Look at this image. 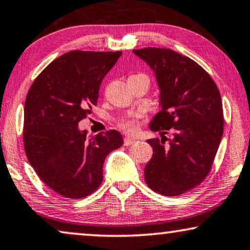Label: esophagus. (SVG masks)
<instances>
[{"label": "esophagus", "instance_id": "esophagus-1", "mask_svg": "<svg viewBox=\"0 0 250 250\" xmlns=\"http://www.w3.org/2000/svg\"><path fill=\"white\" fill-rule=\"evenodd\" d=\"M136 142H137L136 139H133V138H129V137H125V140H124L125 146H131V145H133V144H135Z\"/></svg>", "mask_w": 250, "mask_h": 250}]
</instances>
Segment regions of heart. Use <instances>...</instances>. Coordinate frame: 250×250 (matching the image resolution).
<instances>
[{
	"mask_svg": "<svg viewBox=\"0 0 250 250\" xmlns=\"http://www.w3.org/2000/svg\"><path fill=\"white\" fill-rule=\"evenodd\" d=\"M143 118V114L140 113H133L130 114L128 117L122 118L120 121L118 122L119 128L124 130L125 133H129V135H133L138 131L139 125H140V119Z\"/></svg>",
	"mask_w": 250,
	"mask_h": 250,
	"instance_id": "obj_1",
	"label": "heart"
}]
</instances>
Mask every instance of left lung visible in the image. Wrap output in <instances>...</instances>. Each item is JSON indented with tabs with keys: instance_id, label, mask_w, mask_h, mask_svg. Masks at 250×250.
<instances>
[{
	"instance_id": "obj_1",
	"label": "left lung",
	"mask_w": 250,
	"mask_h": 250,
	"mask_svg": "<svg viewBox=\"0 0 250 250\" xmlns=\"http://www.w3.org/2000/svg\"><path fill=\"white\" fill-rule=\"evenodd\" d=\"M133 53L155 71L160 87L162 110L149 128L172 135L147 140L153 157L145 167V181L161 195H182L202 184L212 168L224 126L220 91L198 63L170 48Z\"/></svg>"
}]
</instances>
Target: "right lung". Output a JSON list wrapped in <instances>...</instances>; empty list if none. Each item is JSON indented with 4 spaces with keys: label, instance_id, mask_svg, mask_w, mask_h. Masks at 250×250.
Wrapping results in <instances>:
<instances>
[{
    "label": "right lung",
    "instance_id": "obj_1",
    "mask_svg": "<svg viewBox=\"0 0 250 250\" xmlns=\"http://www.w3.org/2000/svg\"><path fill=\"white\" fill-rule=\"evenodd\" d=\"M122 54L71 51L55 59L37 78L24 102L23 146L38 177L65 198L80 199L100 187L103 164L124 144L117 130L86 139L78 124L97 104L105 75Z\"/></svg>",
    "mask_w": 250,
    "mask_h": 250
}]
</instances>
